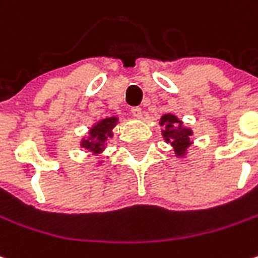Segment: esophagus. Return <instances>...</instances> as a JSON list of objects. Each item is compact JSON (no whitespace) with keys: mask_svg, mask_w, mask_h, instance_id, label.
<instances>
[{"mask_svg":"<svg viewBox=\"0 0 258 258\" xmlns=\"http://www.w3.org/2000/svg\"><path fill=\"white\" fill-rule=\"evenodd\" d=\"M131 114H133L136 118H141L143 117V109H141L140 107L131 108Z\"/></svg>","mask_w":258,"mask_h":258,"instance_id":"1","label":"esophagus"}]
</instances>
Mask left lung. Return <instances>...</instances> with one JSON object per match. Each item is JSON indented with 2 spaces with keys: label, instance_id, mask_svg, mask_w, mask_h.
<instances>
[{
  "label": "left lung",
  "instance_id": "1",
  "mask_svg": "<svg viewBox=\"0 0 258 258\" xmlns=\"http://www.w3.org/2000/svg\"><path fill=\"white\" fill-rule=\"evenodd\" d=\"M159 124L162 125V136L167 144L173 147L174 156L177 159H185L189 153V147L194 144L190 140L194 131L183 124V121L174 114H163Z\"/></svg>",
  "mask_w": 258,
  "mask_h": 258
}]
</instances>
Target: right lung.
Returning a JSON list of instances; mask_svg holds the SVG:
<instances>
[{
    "instance_id": "add662e5",
    "label": "right lung",
    "mask_w": 258,
    "mask_h": 258,
    "mask_svg": "<svg viewBox=\"0 0 258 258\" xmlns=\"http://www.w3.org/2000/svg\"><path fill=\"white\" fill-rule=\"evenodd\" d=\"M119 118L117 115L101 118L95 121L89 130L88 134L81 139V147L89 151L91 156L96 159V164H102V154L109 144V140L114 137V128L118 125Z\"/></svg>"
}]
</instances>
